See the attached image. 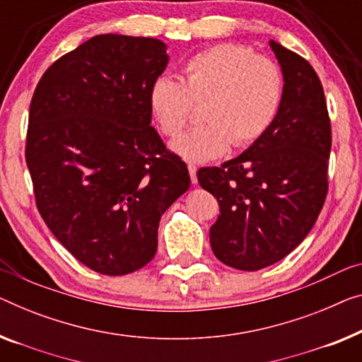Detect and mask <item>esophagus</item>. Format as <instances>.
Segmentation results:
<instances>
[{
	"label": "esophagus",
	"instance_id": "34e87169",
	"mask_svg": "<svg viewBox=\"0 0 362 362\" xmlns=\"http://www.w3.org/2000/svg\"><path fill=\"white\" fill-rule=\"evenodd\" d=\"M197 165H193V164H188V174H190V180H192V183H197L198 182V179H197Z\"/></svg>",
	"mask_w": 362,
	"mask_h": 362
}]
</instances>
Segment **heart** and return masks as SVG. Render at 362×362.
Wrapping results in <instances>:
<instances>
[{
    "instance_id": "obj_1",
    "label": "heart",
    "mask_w": 362,
    "mask_h": 362,
    "mask_svg": "<svg viewBox=\"0 0 362 362\" xmlns=\"http://www.w3.org/2000/svg\"><path fill=\"white\" fill-rule=\"evenodd\" d=\"M284 97L283 73L267 57L250 48L219 43L188 58L182 81L156 78L149 88V107L160 132L179 134L197 104H203V125L188 129L170 149L190 163H208L229 148H245L273 127Z\"/></svg>"
}]
</instances>
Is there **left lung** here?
Instances as JSON below:
<instances>
[{
  "mask_svg": "<svg viewBox=\"0 0 362 362\" xmlns=\"http://www.w3.org/2000/svg\"><path fill=\"white\" fill-rule=\"evenodd\" d=\"M269 47L284 79L273 127L237 158L197 174L219 203L213 253L242 272L289 255L314 228L328 190L332 127L320 79L298 53L274 40Z\"/></svg>",
  "mask_w": 362,
  "mask_h": 362,
  "instance_id": "left-lung-1",
  "label": "left lung"
}]
</instances>
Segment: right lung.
I'll return each instance as SVG.
<instances>
[{"label":"right lung","instance_id":"1","mask_svg":"<svg viewBox=\"0 0 362 362\" xmlns=\"http://www.w3.org/2000/svg\"><path fill=\"white\" fill-rule=\"evenodd\" d=\"M167 63L158 39L95 35L53 63L32 95L25 163L37 208L97 273L148 265L160 216L190 187L185 163L151 127L149 88Z\"/></svg>","mask_w":362,"mask_h":362}]
</instances>
